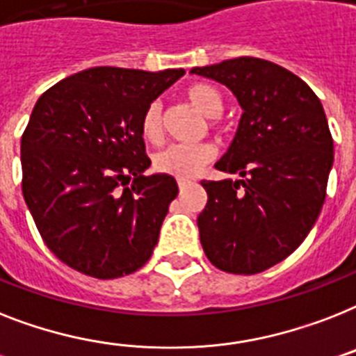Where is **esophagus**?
Listing matches in <instances>:
<instances>
[{
    "mask_svg": "<svg viewBox=\"0 0 356 356\" xmlns=\"http://www.w3.org/2000/svg\"><path fill=\"white\" fill-rule=\"evenodd\" d=\"M190 184H192V181H184V179H179V181H177V186H179V190H181V192H183V190H186Z\"/></svg>",
    "mask_w": 356,
    "mask_h": 356,
    "instance_id": "esophagus-1",
    "label": "esophagus"
}]
</instances>
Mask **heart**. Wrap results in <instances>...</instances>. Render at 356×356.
Listing matches in <instances>:
<instances>
[{
  "mask_svg": "<svg viewBox=\"0 0 356 356\" xmlns=\"http://www.w3.org/2000/svg\"><path fill=\"white\" fill-rule=\"evenodd\" d=\"M186 98L207 115V117H219L223 111V97L218 89L208 83H193L186 89ZM140 133L152 144L163 140V108L157 100L146 106L140 117ZM216 148L210 143L199 144H172L168 148L161 149L153 159V166L159 173L170 175L175 179L195 177L208 163L216 159Z\"/></svg>",
  "mask_w": 356,
  "mask_h": 356,
  "instance_id": "heart-1",
  "label": "heart"
}]
</instances>
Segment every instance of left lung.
Returning a JSON list of instances; mask_svg holds the SVG:
<instances>
[{"label": "left lung", "instance_id": "8db88e82", "mask_svg": "<svg viewBox=\"0 0 356 356\" xmlns=\"http://www.w3.org/2000/svg\"><path fill=\"white\" fill-rule=\"evenodd\" d=\"M227 86L243 109L232 144L216 168L241 179L203 181L207 207L197 218L212 265L258 274L293 254L325 201L333 137L320 98L278 63L241 56L193 67Z\"/></svg>", "mask_w": 356, "mask_h": 356}]
</instances>
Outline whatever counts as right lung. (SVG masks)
I'll list each match as a JSON object with an SVG mask.
<instances>
[{
  "label": "right lung",
  "mask_w": 356,
  "mask_h": 356,
  "mask_svg": "<svg viewBox=\"0 0 356 356\" xmlns=\"http://www.w3.org/2000/svg\"><path fill=\"white\" fill-rule=\"evenodd\" d=\"M184 74L91 67L38 98L22 137V190L38 232L60 261L98 280L152 258L175 179L144 175L140 117Z\"/></svg>",
  "instance_id": "1"
}]
</instances>
